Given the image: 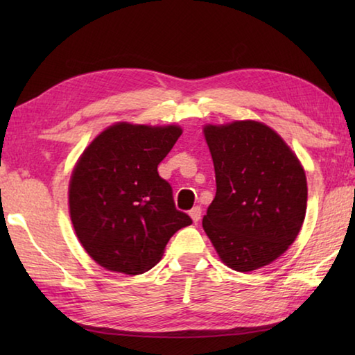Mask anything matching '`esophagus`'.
Returning <instances> with one entry per match:
<instances>
[{
	"mask_svg": "<svg viewBox=\"0 0 355 355\" xmlns=\"http://www.w3.org/2000/svg\"><path fill=\"white\" fill-rule=\"evenodd\" d=\"M189 216H191V219L194 220V222H199L200 220V216H202V208L200 207H194L189 211Z\"/></svg>",
	"mask_w": 355,
	"mask_h": 355,
	"instance_id": "1",
	"label": "esophagus"
}]
</instances>
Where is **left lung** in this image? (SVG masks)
<instances>
[{
    "label": "left lung",
    "instance_id": "1",
    "mask_svg": "<svg viewBox=\"0 0 355 355\" xmlns=\"http://www.w3.org/2000/svg\"><path fill=\"white\" fill-rule=\"evenodd\" d=\"M216 173V197L203 230L222 263L255 271L294 243L307 209V178L272 128L236 120L203 128Z\"/></svg>",
    "mask_w": 355,
    "mask_h": 355
}]
</instances>
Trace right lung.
<instances>
[{
  "mask_svg": "<svg viewBox=\"0 0 355 355\" xmlns=\"http://www.w3.org/2000/svg\"><path fill=\"white\" fill-rule=\"evenodd\" d=\"M180 136L177 125L120 122L95 137L78 159L69 186L70 218L100 266L128 275L146 272L161 260L173 233L192 224L158 173Z\"/></svg>",
  "mask_w": 355,
  "mask_h": 355,
  "instance_id": "1",
  "label": "right lung"
}]
</instances>
